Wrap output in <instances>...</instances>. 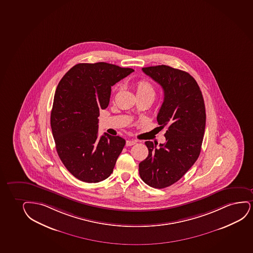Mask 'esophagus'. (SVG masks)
<instances>
[{"mask_svg": "<svg viewBox=\"0 0 253 253\" xmlns=\"http://www.w3.org/2000/svg\"><path fill=\"white\" fill-rule=\"evenodd\" d=\"M137 143H138V140H136V139H131V140H126V146H131V145L137 144Z\"/></svg>", "mask_w": 253, "mask_h": 253, "instance_id": "esophagus-1", "label": "esophagus"}]
</instances>
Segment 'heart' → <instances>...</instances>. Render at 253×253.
I'll use <instances>...</instances> for the list:
<instances>
[{
    "label": "heart",
    "instance_id": "obj_1",
    "mask_svg": "<svg viewBox=\"0 0 253 253\" xmlns=\"http://www.w3.org/2000/svg\"><path fill=\"white\" fill-rule=\"evenodd\" d=\"M137 96H146L154 99L156 96V88L149 81L145 80H138L135 84Z\"/></svg>",
    "mask_w": 253,
    "mask_h": 253
}]
</instances>
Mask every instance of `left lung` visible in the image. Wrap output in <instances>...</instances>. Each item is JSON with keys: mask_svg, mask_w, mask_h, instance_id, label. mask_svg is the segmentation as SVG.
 Instances as JSON below:
<instances>
[{"mask_svg": "<svg viewBox=\"0 0 253 253\" xmlns=\"http://www.w3.org/2000/svg\"><path fill=\"white\" fill-rule=\"evenodd\" d=\"M144 74L163 87L164 99L157 115L160 127L166 126L165 144L151 141L149 155L139 165V175L154 188L177 182L199 158L205 134V106L199 84L185 71L166 65L143 67Z\"/></svg>", "mask_w": 253, "mask_h": 253, "instance_id": "obj_1", "label": "left lung"}]
</instances>
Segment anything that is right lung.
I'll list each match as a JSON object with an SVG mask.
<instances>
[{
    "label": "right lung",
    "instance_id": "right-lung-1",
    "mask_svg": "<svg viewBox=\"0 0 253 253\" xmlns=\"http://www.w3.org/2000/svg\"><path fill=\"white\" fill-rule=\"evenodd\" d=\"M133 71L106 62L80 63L58 84L52 133L61 162L81 181L100 182L112 173L126 140L106 132L97 138V118L109 105L111 86Z\"/></svg>",
    "mask_w": 253,
    "mask_h": 253
}]
</instances>
